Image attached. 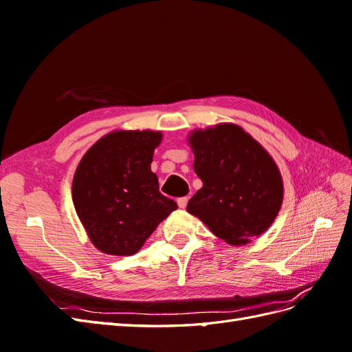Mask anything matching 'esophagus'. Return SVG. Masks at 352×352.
I'll return each instance as SVG.
<instances>
[{"label": "esophagus", "mask_w": 352, "mask_h": 352, "mask_svg": "<svg viewBox=\"0 0 352 352\" xmlns=\"http://www.w3.org/2000/svg\"><path fill=\"white\" fill-rule=\"evenodd\" d=\"M177 206L180 208H185L188 206V197H182V198H177Z\"/></svg>", "instance_id": "1"}]
</instances>
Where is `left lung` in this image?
<instances>
[{
  "label": "left lung",
  "instance_id": "1",
  "mask_svg": "<svg viewBox=\"0 0 352 352\" xmlns=\"http://www.w3.org/2000/svg\"><path fill=\"white\" fill-rule=\"evenodd\" d=\"M202 188L188 211L230 245L258 236L278 216L283 184L267 151L236 124H219L189 136Z\"/></svg>",
  "mask_w": 352,
  "mask_h": 352
}]
</instances>
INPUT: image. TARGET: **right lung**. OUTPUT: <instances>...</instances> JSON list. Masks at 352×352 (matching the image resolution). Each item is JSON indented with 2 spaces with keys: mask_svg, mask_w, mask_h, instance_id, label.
<instances>
[{
  "mask_svg": "<svg viewBox=\"0 0 352 352\" xmlns=\"http://www.w3.org/2000/svg\"><path fill=\"white\" fill-rule=\"evenodd\" d=\"M162 133L119 131L89 148L73 177L72 198L89 239L110 255H132L177 204L151 172Z\"/></svg>",
  "mask_w": 352,
  "mask_h": 352,
  "instance_id": "add662e5",
  "label": "right lung"
}]
</instances>
